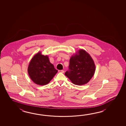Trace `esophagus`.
Segmentation results:
<instances>
[{"mask_svg":"<svg viewBox=\"0 0 126 126\" xmlns=\"http://www.w3.org/2000/svg\"><path fill=\"white\" fill-rule=\"evenodd\" d=\"M59 72H61V73H64V71L63 70H59Z\"/></svg>","mask_w":126,"mask_h":126,"instance_id":"obj_1","label":"esophagus"}]
</instances>
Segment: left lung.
<instances>
[{
    "mask_svg": "<svg viewBox=\"0 0 126 126\" xmlns=\"http://www.w3.org/2000/svg\"><path fill=\"white\" fill-rule=\"evenodd\" d=\"M95 71L93 59L86 51L80 49L71 57L69 70L65 75L73 84L80 86L88 82Z\"/></svg>",
    "mask_w": 126,
    "mask_h": 126,
    "instance_id": "obj_1",
    "label": "left lung"
}]
</instances>
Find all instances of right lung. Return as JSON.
I'll return each instance as SVG.
<instances>
[{
	"mask_svg": "<svg viewBox=\"0 0 126 126\" xmlns=\"http://www.w3.org/2000/svg\"><path fill=\"white\" fill-rule=\"evenodd\" d=\"M27 71L31 80L40 86L48 84L58 72L49 61L48 56L42 54L41 52L32 57Z\"/></svg>",
	"mask_w": 126,
	"mask_h": 126,
	"instance_id": "right-lung-1",
	"label": "right lung"
}]
</instances>
